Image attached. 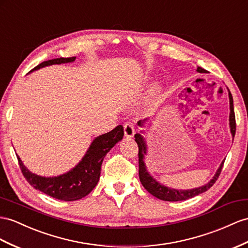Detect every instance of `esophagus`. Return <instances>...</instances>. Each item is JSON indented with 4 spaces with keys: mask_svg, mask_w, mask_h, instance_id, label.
Listing matches in <instances>:
<instances>
[{
    "mask_svg": "<svg viewBox=\"0 0 248 248\" xmlns=\"http://www.w3.org/2000/svg\"><path fill=\"white\" fill-rule=\"evenodd\" d=\"M124 135L126 137H133L135 134V126L134 124L132 122H126L124 124Z\"/></svg>",
    "mask_w": 248,
    "mask_h": 248,
    "instance_id": "1",
    "label": "esophagus"
}]
</instances>
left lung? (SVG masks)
I'll return each mask as SVG.
<instances>
[{
	"label": "left lung",
	"mask_w": 248,
	"mask_h": 248,
	"mask_svg": "<svg viewBox=\"0 0 248 248\" xmlns=\"http://www.w3.org/2000/svg\"><path fill=\"white\" fill-rule=\"evenodd\" d=\"M197 71L203 73L206 72V70L202 69L201 67L197 68ZM230 95V104H231V115H230V124H231V131L232 136L236 134V117H234V111H233V100L231 92L228 93ZM138 124H141V122H139ZM135 141L138 145V158H139V179H140L141 185L143 187L148 190L150 194L155 196L156 198L163 200V201H181V200H186L189 198H193V197L202 194L206 192L208 188H211L214 183L217 181L218 177L221 174L222 168H223L224 161L221 163L220 168L218 169L217 173H216L214 178L209 181L207 185L200 186L198 188H193V189H187V190H177L173 188H169L167 186H161L160 183H158L156 180H154L152 177L149 175V173L145 170V166L143 162V157L147 154V148H145V143L143 141V138L140 134H135Z\"/></svg>",
	"instance_id": "obj_1"
}]
</instances>
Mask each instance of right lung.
I'll return each instance as SVG.
<instances>
[{"instance_id":"1","label":"right lung","mask_w":248,"mask_h":248,"mask_svg":"<svg viewBox=\"0 0 248 248\" xmlns=\"http://www.w3.org/2000/svg\"><path fill=\"white\" fill-rule=\"evenodd\" d=\"M74 60L75 56L49 60L41 62L33 70L54 65V63L70 62ZM123 136L124 126L119 124L111 132L95 138V140L87 151L85 157L82 158V160L78 166L67 174L59 177L45 178V177L34 175L25 168L17 155L16 158L23 176L31 186L41 190L48 196L53 197L55 199L62 201H75L84 198L96 186L100 176L101 163H103L106 154L115 145L116 142L122 140Z\"/></svg>"}]
</instances>
